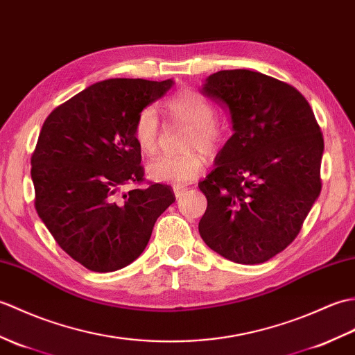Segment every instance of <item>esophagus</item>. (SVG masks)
Listing matches in <instances>:
<instances>
[{
	"mask_svg": "<svg viewBox=\"0 0 355 355\" xmlns=\"http://www.w3.org/2000/svg\"><path fill=\"white\" fill-rule=\"evenodd\" d=\"M173 191H175L176 198H182V196L187 193V188L180 187V185H175V187H173Z\"/></svg>",
	"mask_w": 355,
	"mask_h": 355,
	"instance_id": "1",
	"label": "esophagus"
}]
</instances>
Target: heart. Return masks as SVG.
Listing matches in <instances>:
<instances>
[{"mask_svg":"<svg viewBox=\"0 0 355 355\" xmlns=\"http://www.w3.org/2000/svg\"><path fill=\"white\" fill-rule=\"evenodd\" d=\"M165 109L175 123L190 128L182 155H161L148 162L147 173L157 182L184 185L205 170V157H214L227 139V128L216 118V107L200 92L182 89L165 101ZM133 139L141 152L152 156L161 143V121L155 107H144L133 124Z\"/></svg>","mask_w":355,"mask_h":355,"instance_id":"1","label":"heart"}]
</instances>
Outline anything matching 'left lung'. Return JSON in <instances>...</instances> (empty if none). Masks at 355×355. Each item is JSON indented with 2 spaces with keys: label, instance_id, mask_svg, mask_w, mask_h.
Listing matches in <instances>:
<instances>
[{
  "label": "left lung",
  "instance_id": "1",
  "mask_svg": "<svg viewBox=\"0 0 355 355\" xmlns=\"http://www.w3.org/2000/svg\"><path fill=\"white\" fill-rule=\"evenodd\" d=\"M203 94L230 109L232 137L199 182L203 241L240 264L269 261L301 231L320 194L324 137L293 86L250 69L211 74Z\"/></svg>",
  "mask_w": 355,
  "mask_h": 355
}]
</instances>
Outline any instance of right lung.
I'll return each instance as SVG.
<instances>
[{"instance_id": "1", "label": "right lung", "mask_w": 355, "mask_h": 355, "mask_svg": "<svg viewBox=\"0 0 355 355\" xmlns=\"http://www.w3.org/2000/svg\"><path fill=\"white\" fill-rule=\"evenodd\" d=\"M171 85V78H109L44 121L31 155L35 208L59 246L92 272L135 261L157 217L176 200L171 187L155 182L120 193L146 180L133 124Z\"/></svg>"}]
</instances>
